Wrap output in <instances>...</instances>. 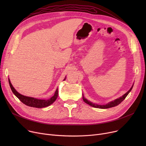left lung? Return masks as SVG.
Masks as SVG:
<instances>
[{
	"label": "left lung",
	"mask_w": 146,
	"mask_h": 146,
	"mask_svg": "<svg viewBox=\"0 0 146 146\" xmlns=\"http://www.w3.org/2000/svg\"><path fill=\"white\" fill-rule=\"evenodd\" d=\"M133 87V85L132 86V87L131 88V89H130L127 92L126 94H125L123 96H122L121 97L115 99V100H114L113 101H111L110 102V103L107 104L106 105H98V104H94L92 102H91L89 101H88L87 99L86 98H85V97L83 96V100L84 101V102H86L87 104L90 105L91 106H93V107H95V108H101V109H106V108H112V107H114L115 106H117L118 105H119V104H121L122 101H123L125 98L127 97V96L128 95V94L131 92L132 88Z\"/></svg>",
	"instance_id": "obj_1"
}]
</instances>
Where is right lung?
<instances>
[{
	"label": "right lung",
	"instance_id": "1",
	"mask_svg": "<svg viewBox=\"0 0 146 146\" xmlns=\"http://www.w3.org/2000/svg\"><path fill=\"white\" fill-rule=\"evenodd\" d=\"M8 80H9V83L11 89L13 94L16 96L23 104H24L25 105L28 106L34 107V108H44V107H47L54 102L58 96V89H57L54 95L48 99H36L32 97H28V96L22 95L19 93H18V92L15 89V88L13 87L9 79H8ZM64 80H65L66 78Z\"/></svg>",
	"mask_w": 146,
	"mask_h": 146
}]
</instances>
